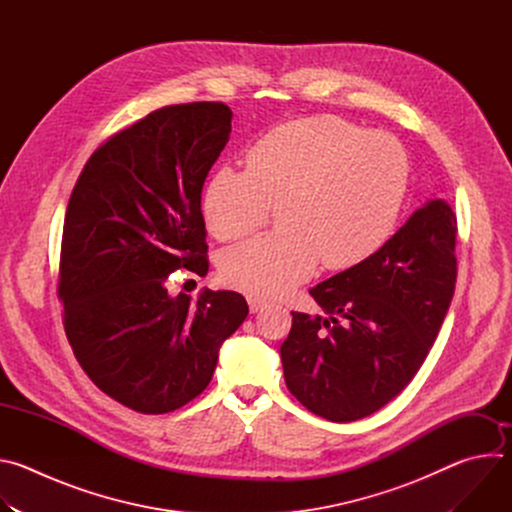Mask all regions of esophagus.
<instances>
[{"mask_svg":"<svg viewBox=\"0 0 512 512\" xmlns=\"http://www.w3.org/2000/svg\"><path fill=\"white\" fill-rule=\"evenodd\" d=\"M247 302H249V310H251L253 314L265 308V302H263V300H259V298H249Z\"/></svg>","mask_w":512,"mask_h":512,"instance_id":"1","label":"esophagus"}]
</instances>
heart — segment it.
<instances>
[{
  "mask_svg": "<svg viewBox=\"0 0 512 512\" xmlns=\"http://www.w3.org/2000/svg\"><path fill=\"white\" fill-rule=\"evenodd\" d=\"M409 162L385 131L312 115L277 125L253 143L247 168H218L202 212L218 241L253 233L279 204V231L229 249L221 277L235 289L275 298L308 279L320 259L350 269L389 239L405 198Z\"/></svg>",
  "mask_w": 512,
  "mask_h": 512,
  "instance_id": "obj_1",
  "label": "heart"
}]
</instances>
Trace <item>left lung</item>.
<instances>
[{
  "label": "left lung",
  "mask_w": 512,
  "mask_h": 512,
  "mask_svg": "<svg viewBox=\"0 0 512 512\" xmlns=\"http://www.w3.org/2000/svg\"><path fill=\"white\" fill-rule=\"evenodd\" d=\"M456 214L425 202L369 259L310 289L326 316L291 312L281 344L289 393L312 413L356 421L417 375L456 285Z\"/></svg>",
  "instance_id": "1"
}]
</instances>
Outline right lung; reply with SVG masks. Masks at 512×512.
Segmentation results:
<instances>
[{"mask_svg":"<svg viewBox=\"0 0 512 512\" xmlns=\"http://www.w3.org/2000/svg\"><path fill=\"white\" fill-rule=\"evenodd\" d=\"M225 103L158 109L109 137L70 194L60 251L64 330L83 371L139 413H168L210 383L245 322L237 291L170 296L184 267L206 275L200 194L231 137Z\"/></svg>","mask_w":512,"mask_h":512,"instance_id":"1","label":"right lung"}]
</instances>
